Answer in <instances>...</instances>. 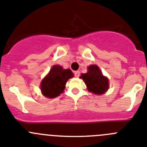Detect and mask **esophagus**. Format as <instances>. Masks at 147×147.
I'll return each instance as SVG.
<instances>
[{"instance_id":"34e87169","label":"esophagus","mask_w":147,"mask_h":147,"mask_svg":"<svg viewBox=\"0 0 147 147\" xmlns=\"http://www.w3.org/2000/svg\"><path fill=\"white\" fill-rule=\"evenodd\" d=\"M80 73L79 71H76L74 72V76H76V77H79V76H80Z\"/></svg>"}]
</instances>
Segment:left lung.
<instances>
[{
	"mask_svg": "<svg viewBox=\"0 0 147 147\" xmlns=\"http://www.w3.org/2000/svg\"><path fill=\"white\" fill-rule=\"evenodd\" d=\"M80 78L85 82L88 91L94 94H104L109 88V80L103 76L102 71L96 65L88 66V72L82 74Z\"/></svg>",
	"mask_w": 147,
	"mask_h": 147,
	"instance_id": "left-lung-1",
	"label": "left lung"
}]
</instances>
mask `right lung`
I'll list each match as a JSON object with an SVG mask.
<instances>
[{
	"mask_svg": "<svg viewBox=\"0 0 147 147\" xmlns=\"http://www.w3.org/2000/svg\"><path fill=\"white\" fill-rule=\"evenodd\" d=\"M74 77L70 69H63L60 65H54L40 84V90L44 96L53 98L63 93L67 81Z\"/></svg>",
	"mask_w": 147,
	"mask_h": 147,
	"instance_id": "right-lung-1",
	"label": "right lung"
}]
</instances>
